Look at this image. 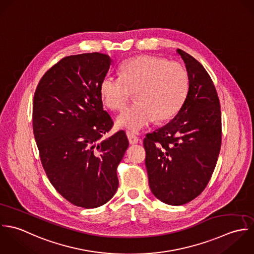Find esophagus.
Instances as JSON below:
<instances>
[{
  "label": "esophagus",
  "instance_id": "obj_1",
  "mask_svg": "<svg viewBox=\"0 0 254 254\" xmlns=\"http://www.w3.org/2000/svg\"><path fill=\"white\" fill-rule=\"evenodd\" d=\"M127 138H128V141H129L130 144H136V143H138L139 138H138L134 133H132V132H130V131H127Z\"/></svg>",
  "mask_w": 254,
  "mask_h": 254
}]
</instances>
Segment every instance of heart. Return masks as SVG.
<instances>
[{"label":"heart","mask_w":254,"mask_h":254,"mask_svg":"<svg viewBox=\"0 0 254 254\" xmlns=\"http://www.w3.org/2000/svg\"><path fill=\"white\" fill-rule=\"evenodd\" d=\"M190 87L187 69L177 62L154 56H138L121 66V76L107 74L100 93L111 110H122L135 94L137 101L118 117L120 127L139 131L154 121L175 117L185 104Z\"/></svg>","instance_id":"heart-1"}]
</instances>
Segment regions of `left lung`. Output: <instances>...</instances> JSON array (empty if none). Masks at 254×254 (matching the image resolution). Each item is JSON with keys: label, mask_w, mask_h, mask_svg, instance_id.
Wrapping results in <instances>:
<instances>
[{"label": "left lung", "mask_w": 254, "mask_h": 254, "mask_svg": "<svg viewBox=\"0 0 254 254\" xmlns=\"http://www.w3.org/2000/svg\"><path fill=\"white\" fill-rule=\"evenodd\" d=\"M190 87L185 104L166 126L143 140L153 194L169 205L198 196L209 183L221 148V110L213 81L202 64L181 49Z\"/></svg>", "instance_id": "1"}]
</instances>
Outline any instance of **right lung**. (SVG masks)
Returning a JSON list of instances; mask_svg holds the SVG:
<instances>
[{"label":"right lung","mask_w":254,"mask_h":254,"mask_svg":"<svg viewBox=\"0 0 254 254\" xmlns=\"http://www.w3.org/2000/svg\"><path fill=\"white\" fill-rule=\"evenodd\" d=\"M111 64L100 53L65 57L43 75L33 100V132L46 175L63 197L87 209L115 195L117 167L128 147L124 130L103 138L114 124L100 93Z\"/></svg>","instance_id":"1"}]
</instances>
